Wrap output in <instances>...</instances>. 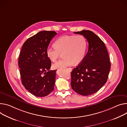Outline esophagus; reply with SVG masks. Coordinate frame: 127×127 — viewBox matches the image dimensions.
Wrapping results in <instances>:
<instances>
[{"label": "esophagus", "mask_w": 127, "mask_h": 127, "mask_svg": "<svg viewBox=\"0 0 127 127\" xmlns=\"http://www.w3.org/2000/svg\"><path fill=\"white\" fill-rule=\"evenodd\" d=\"M67 69L69 71H70V72H71L72 71V68H67Z\"/></svg>", "instance_id": "obj_1"}]
</instances>
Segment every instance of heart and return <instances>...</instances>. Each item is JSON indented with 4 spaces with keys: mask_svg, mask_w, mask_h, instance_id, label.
<instances>
[{
    "mask_svg": "<svg viewBox=\"0 0 127 127\" xmlns=\"http://www.w3.org/2000/svg\"><path fill=\"white\" fill-rule=\"evenodd\" d=\"M55 48L49 47L46 50L47 57L53 62H55L60 53H63V58L55 64L54 69H63L81 62L86 55L87 41L81 35H63L58 38L54 43Z\"/></svg>",
    "mask_w": 127,
    "mask_h": 127,
    "instance_id": "heart-1",
    "label": "heart"
}]
</instances>
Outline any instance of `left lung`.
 Returning <instances> with one entry per match:
<instances>
[{
	"instance_id": "left-lung-1",
	"label": "left lung",
	"mask_w": 127,
	"mask_h": 127,
	"mask_svg": "<svg viewBox=\"0 0 127 127\" xmlns=\"http://www.w3.org/2000/svg\"><path fill=\"white\" fill-rule=\"evenodd\" d=\"M74 33L87 39L89 49L83 60L71 73V86L77 94L89 96L106 83L111 66L109 57L104 43L94 33L85 30Z\"/></svg>"
}]
</instances>
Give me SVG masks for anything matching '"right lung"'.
<instances>
[{"label": "right lung", "instance_id": "right-lung-1", "mask_svg": "<svg viewBox=\"0 0 127 127\" xmlns=\"http://www.w3.org/2000/svg\"><path fill=\"white\" fill-rule=\"evenodd\" d=\"M56 34L41 31L27 39L21 51L18 63L22 83L37 97L47 96L54 90L57 70H50L51 61L46 50Z\"/></svg>", "mask_w": 127, "mask_h": 127}]
</instances>
